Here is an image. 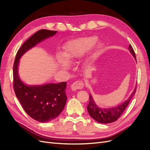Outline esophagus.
<instances>
[{
  "label": "esophagus",
  "instance_id": "1",
  "mask_svg": "<svg viewBox=\"0 0 150 150\" xmlns=\"http://www.w3.org/2000/svg\"><path fill=\"white\" fill-rule=\"evenodd\" d=\"M84 86L83 81L80 80H77L71 85V89L72 91H76L78 89H82Z\"/></svg>",
  "mask_w": 150,
  "mask_h": 150
}]
</instances>
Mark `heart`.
Returning a JSON list of instances; mask_svg holds the SVG:
<instances>
[{
    "mask_svg": "<svg viewBox=\"0 0 150 150\" xmlns=\"http://www.w3.org/2000/svg\"><path fill=\"white\" fill-rule=\"evenodd\" d=\"M96 36H89L86 38H81L71 40L67 42L64 46V56L59 53L57 56V61L63 66L67 67V62L65 59L69 62L74 61L82 56L86 52L91 49L98 42ZM102 47L101 44H99L96 47V52L94 57L96 56ZM66 58L65 59L64 57Z\"/></svg>",
    "mask_w": 150,
    "mask_h": 150,
    "instance_id": "1",
    "label": "heart"
}]
</instances>
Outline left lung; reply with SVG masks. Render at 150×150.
Listing matches in <instances>:
<instances>
[{
    "label": "left lung",
    "mask_w": 150,
    "mask_h": 150,
    "mask_svg": "<svg viewBox=\"0 0 150 150\" xmlns=\"http://www.w3.org/2000/svg\"><path fill=\"white\" fill-rule=\"evenodd\" d=\"M129 49L130 52L133 54L135 59L137 60L135 52L131 44H129ZM136 91H137V86L135 87L133 93L131 94L129 98L125 102L122 103L121 105L115 108L106 109H101L98 108L93 101L92 96H91V94H89V103L87 107L89 115L94 120L100 122V123H110V122L116 121L121 116L122 113L124 112L126 107L128 106L131 99H132L134 93H136Z\"/></svg>",
    "instance_id": "8db88e82"
}]
</instances>
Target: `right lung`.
<instances>
[{"label":"right lung","mask_w":150,"mask_h":150,"mask_svg":"<svg viewBox=\"0 0 150 150\" xmlns=\"http://www.w3.org/2000/svg\"><path fill=\"white\" fill-rule=\"evenodd\" d=\"M55 30L41 29L35 33L18 50L13 66V86L24 110L32 118L42 122L51 121L64 110L67 96L66 82L28 86L20 79L17 72L19 59L28 50L44 39L54 35Z\"/></svg>","instance_id":"right-lung-1"}]
</instances>
